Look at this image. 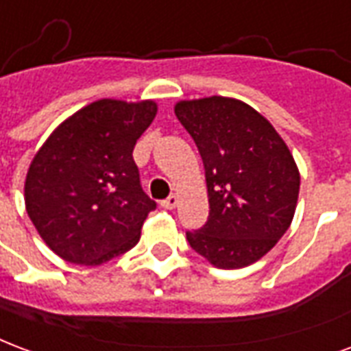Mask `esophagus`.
I'll use <instances>...</instances> for the list:
<instances>
[{
  "label": "esophagus",
  "mask_w": 351,
  "mask_h": 351,
  "mask_svg": "<svg viewBox=\"0 0 351 351\" xmlns=\"http://www.w3.org/2000/svg\"><path fill=\"white\" fill-rule=\"evenodd\" d=\"M176 204H178V197H176L175 193H173V195H169L167 199H163V201H162V206L165 210H173Z\"/></svg>",
  "instance_id": "esophagus-1"
}]
</instances>
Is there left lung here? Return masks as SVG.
I'll return each mask as SVG.
<instances>
[{"label": "left lung", "instance_id": "left-lung-1", "mask_svg": "<svg viewBox=\"0 0 351 351\" xmlns=\"http://www.w3.org/2000/svg\"><path fill=\"white\" fill-rule=\"evenodd\" d=\"M176 119L204 163L208 221L189 245L221 269L245 268L281 240L294 217L300 171L268 119L241 100H182Z\"/></svg>", "mask_w": 351, "mask_h": 351}]
</instances>
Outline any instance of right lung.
I'll list each match as a JSON object with an SVG mask.
<instances>
[{
    "label": "right lung",
    "mask_w": 351,
    "mask_h": 351,
    "mask_svg": "<svg viewBox=\"0 0 351 351\" xmlns=\"http://www.w3.org/2000/svg\"><path fill=\"white\" fill-rule=\"evenodd\" d=\"M156 111L152 100H96L59 124L35 154L25 210L63 261L100 266L139 241L156 202L143 191L132 152Z\"/></svg>",
    "instance_id": "right-lung-1"
}]
</instances>
